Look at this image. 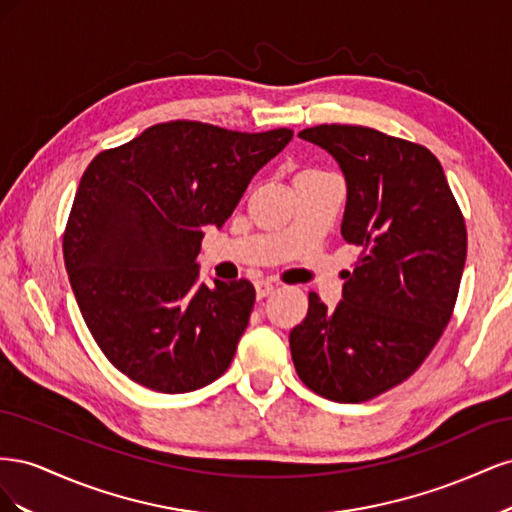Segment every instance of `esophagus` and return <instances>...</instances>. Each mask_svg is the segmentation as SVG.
Instances as JSON below:
<instances>
[{"label": "esophagus", "mask_w": 512, "mask_h": 512, "mask_svg": "<svg viewBox=\"0 0 512 512\" xmlns=\"http://www.w3.org/2000/svg\"><path fill=\"white\" fill-rule=\"evenodd\" d=\"M254 286H256V297H258V299L269 297V294H273V290H275V284L269 282V280H260V282H256Z\"/></svg>", "instance_id": "esophagus-1"}]
</instances>
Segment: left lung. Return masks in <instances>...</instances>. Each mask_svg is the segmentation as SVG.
Returning <instances> with one entry per match:
<instances>
[{"mask_svg":"<svg viewBox=\"0 0 512 512\" xmlns=\"http://www.w3.org/2000/svg\"><path fill=\"white\" fill-rule=\"evenodd\" d=\"M299 136L342 168V237L363 258L333 309L309 292L307 316L290 331L292 361L307 389L361 404L410 378L436 346L457 301L468 232L429 149L337 123Z\"/></svg>","mask_w":512,"mask_h":512,"instance_id":"1","label":"left lung"}]
</instances>
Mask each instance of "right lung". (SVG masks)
Segmentation results:
<instances>
[{"label": "right lung", "mask_w": 512, "mask_h": 512, "mask_svg": "<svg viewBox=\"0 0 512 512\" xmlns=\"http://www.w3.org/2000/svg\"><path fill=\"white\" fill-rule=\"evenodd\" d=\"M292 130L247 134L168 121L98 153L64 235L76 303L121 374L160 393L218 380L250 322L247 280L200 282L207 224L222 228Z\"/></svg>", "instance_id": "1"}]
</instances>
